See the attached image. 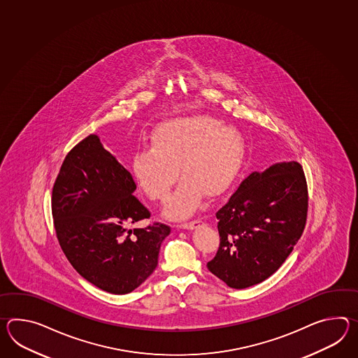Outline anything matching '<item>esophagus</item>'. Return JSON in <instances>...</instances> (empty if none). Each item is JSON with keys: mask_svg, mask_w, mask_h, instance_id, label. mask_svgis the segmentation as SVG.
<instances>
[{"mask_svg": "<svg viewBox=\"0 0 358 358\" xmlns=\"http://www.w3.org/2000/svg\"><path fill=\"white\" fill-rule=\"evenodd\" d=\"M200 222H201V220L196 218V220H192V221H189V222L182 223V224H181V227H182V229H186V230H192V229H195L196 226H199Z\"/></svg>", "mask_w": 358, "mask_h": 358, "instance_id": "esophagus-1", "label": "esophagus"}]
</instances>
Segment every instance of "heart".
Segmentation results:
<instances>
[{
    "mask_svg": "<svg viewBox=\"0 0 358 358\" xmlns=\"http://www.w3.org/2000/svg\"><path fill=\"white\" fill-rule=\"evenodd\" d=\"M241 140L236 129L208 115H185L162 122L151 135V145L136 151L132 172L152 200L164 201L177 181L183 178L169 199L166 215L182 218L199 207L203 192L221 194L238 172Z\"/></svg>",
    "mask_w": 358,
    "mask_h": 358,
    "instance_id": "heart-1",
    "label": "heart"
}]
</instances>
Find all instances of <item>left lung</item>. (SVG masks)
<instances>
[{
	"instance_id": "left-lung-1",
	"label": "left lung",
	"mask_w": 358,
	"mask_h": 358,
	"mask_svg": "<svg viewBox=\"0 0 358 358\" xmlns=\"http://www.w3.org/2000/svg\"><path fill=\"white\" fill-rule=\"evenodd\" d=\"M308 190L298 162L253 172L215 212L220 248L208 270L234 289L270 278L302 236Z\"/></svg>"
}]
</instances>
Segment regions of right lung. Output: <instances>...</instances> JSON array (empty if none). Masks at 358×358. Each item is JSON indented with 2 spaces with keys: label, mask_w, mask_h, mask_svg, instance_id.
I'll list each match as a JSON object with an SVG mask.
<instances>
[{
  "label": "right lung",
  "mask_w": 358,
  "mask_h": 358,
  "mask_svg": "<svg viewBox=\"0 0 358 358\" xmlns=\"http://www.w3.org/2000/svg\"><path fill=\"white\" fill-rule=\"evenodd\" d=\"M131 173L90 135L65 157L52 187L56 236L74 270L111 294H127L158 266L171 227L129 224L150 217Z\"/></svg>",
  "instance_id": "obj_1"
}]
</instances>
